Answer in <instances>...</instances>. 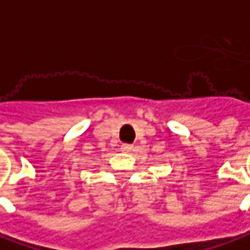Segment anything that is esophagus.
Masks as SVG:
<instances>
[{"label":"esophagus","instance_id":"obj_1","mask_svg":"<svg viewBox=\"0 0 250 250\" xmlns=\"http://www.w3.org/2000/svg\"><path fill=\"white\" fill-rule=\"evenodd\" d=\"M120 150H122L123 153H130V152L134 150V146L130 145V144H123V145L120 146Z\"/></svg>","mask_w":250,"mask_h":250}]
</instances>
